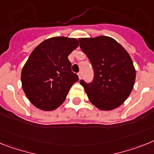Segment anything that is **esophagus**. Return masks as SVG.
<instances>
[{
	"instance_id": "obj_1",
	"label": "esophagus",
	"mask_w": 154,
	"mask_h": 154,
	"mask_svg": "<svg viewBox=\"0 0 154 154\" xmlns=\"http://www.w3.org/2000/svg\"><path fill=\"white\" fill-rule=\"evenodd\" d=\"M78 77H79V79H80V80L82 78V73H81V72L78 73Z\"/></svg>"
}]
</instances>
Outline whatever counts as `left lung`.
I'll list each match as a JSON object with an SVG mask.
<instances>
[{
	"label": "left lung",
	"mask_w": 154,
	"mask_h": 154,
	"mask_svg": "<svg viewBox=\"0 0 154 154\" xmlns=\"http://www.w3.org/2000/svg\"><path fill=\"white\" fill-rule=\"evenodd\" d=\"M80 47L94 69V80H81L88 99L100 110L115 109L127 99L134 86L136 69L128 52L109 36L80 38Z\"/></svg>",
	"instance_id": "1"
}]
</instances>
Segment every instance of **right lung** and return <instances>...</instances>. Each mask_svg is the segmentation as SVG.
<instances>
[{
	"label": "right lung",
	"mask_w": 154,
	"mask_h": 154,
	"mask_svg": "<svg viewBox=\"0 0 154 154\" xmlns=\"http://www.w3.org/2000/svg\"><path fill=\"white\" fill-rule=\"evenodd\" d=\"M77 38L53 37L37 45L21 70L22 88L33 105L53 111L62 105L69 89L78 81L68 60L77 49Z\"/></svg>",
	"instance_id": "add662e5"
}]
</instances>
